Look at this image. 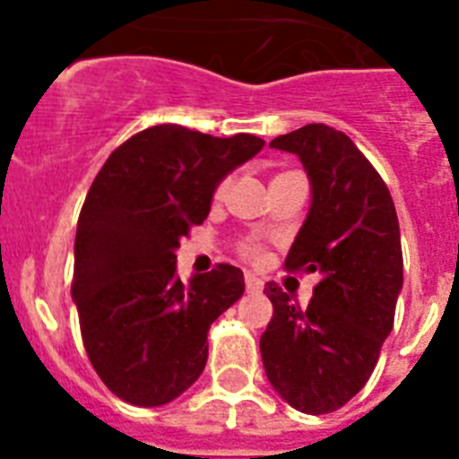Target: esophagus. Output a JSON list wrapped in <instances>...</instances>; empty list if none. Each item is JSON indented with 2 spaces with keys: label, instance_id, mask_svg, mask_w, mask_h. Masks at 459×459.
<instances>
[{
  "label": "esophagus",
  "instance_id": "34e87169",
  "mask_svg": "<svg viewBox=\"0 0 459 459\" xmlns=\"http://www.w3.org/2000/svg\"><path fill=\"white\" fill-rule=\"evenodd\" d=\"M245 288H247V293L250 295H257L264 290V283H262V279H257L255 273H247V276H245Z\"/></svg>",
  "mask_w": 459,
  "mask_h": 459
}]
</instances>
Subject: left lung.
Instances as JSON below:
<instances>
[{"label":"left lung","instance_id":"1","mask_svg":"<svg viewBox=\"0 0 459 459\" xmlns=\"http://www.w3.org/2000/svg\"><path fill=\"white\" fill-rule=\"evenodd\" d=\"M269 147L300 159L312 193L286 266L321 279L307 307L266 283L273 316L259 338L262 362L288 405L326 414L362 391L391 333L403 290L398 214L384 178L345 133L309 124Z\"/></svg>","mask_w":459,"mask_h":459}]
</instances>
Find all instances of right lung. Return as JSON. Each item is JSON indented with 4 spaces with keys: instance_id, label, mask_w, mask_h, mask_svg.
Wrapping results in <instances>:
<instances>
[{
    "instance_id": "right-lung-1",
    "label": "right lung",
    "mask_w": 459,
    "mask_h": 459,
    "mask_svg": "<svg viewBox=\"0 0 459 459\" xmlns=\"http://www.w3.org/2000/svg\"><path fill=\"white\" fill-rule=\"evenodd\" d=\"M264 147L250 133L214 138L152 126L111 152L75 229L71 298L88 357L114 395L159 407L207 364V331L245 290L238 266L183 283L176 250L207 219L219 183Z\"/></svg>"
}]
</instances>
